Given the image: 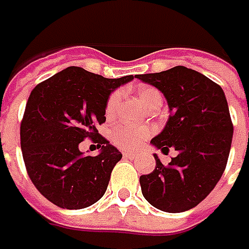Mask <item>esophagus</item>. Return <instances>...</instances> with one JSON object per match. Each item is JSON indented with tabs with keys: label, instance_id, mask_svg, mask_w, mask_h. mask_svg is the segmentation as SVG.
I'll list each match as a JSON object with an SVG mask.
<instances>
[{
	"label": "esophagus",
	"instance_id": "1",
	"mask_svg": "<svg viewBox=\"0 0 249 249\" xmlns=\"http://www.w3.org/2000/svg\"><path fill=\"white\" fill-rule=\"evenodd\" d=\"M123 157H124V158H129V159L136 158V155H134L133 152H123Z\"/></svg>",
	"mask_w": 249,
	"mask_h": 249
}]
</instances>
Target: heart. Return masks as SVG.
Returning a JSON list of instances; mask_svg holds the SVG:
<instances>
[{
    "mask_svg": "<svg viewBox=\"0 0 249 249\" xmlns=\"http://www.w3.org/2000/svg\"><path fill=\"white\" fill-rule=\"evenodd\" d=\"M119 92L115 91L109 95V98L107 101L105 105V113L107 116H113L118 102H119ZM137 98L140 104L148 109L149 107L155 102L162 101L160 92L154 87H140L137 90ZM151 136V130L148 127H142V126H131V124H119L110 133V140L112 142L120 149H126V151H134L137 149Z\"/></svg>",
    "mask_w": 249,
    "mask_h": 249,
    "instance_id": "obj_1",
    "label": "heart"
}]
</instances>
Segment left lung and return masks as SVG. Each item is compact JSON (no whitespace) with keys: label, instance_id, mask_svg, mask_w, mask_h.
Masks as SVG:
<instances>
[{"label":"left lung","instance_id":"left-lung-1","mask_svg":"<svg viewBox=\"0 0 249 249\" xmlns=\"http://www.w3.org/2000/svg\"><path fill=\"white\" fill-rule=\"evenodd\" d=\"M137 79L157 87L170 112L165 129L151 144L163 154L170 148L177 151L167 166L154 154V172L140 177L142 196L163 212H184L205 199L227 165L233 123L225 92L202 73L186 66L137 74Z\"/></svg>","mask_w":249,"mask_h":249}]
</instances>
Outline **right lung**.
Instances as JSON below:
<instances>
[{"mask_svg": "<svg viewBox=\"0 0 249 249\" xmlns=\"http://www.w3.org/2000/svg\"><path fill=\"white\" fill-rule=\"evenodd\" d=\"M133 79V74L107 79L69 66L30 92L20 123L22 155L32 183L56 206L83 209L105 194L122 154L97 126L107 120L110 92ZM86 138L101 147L97 157H86L78 149Z\"/></svg>", "mask_w": 249, "mask_h": 249, "instance_id": "right-lung-1", "label": "right lung"}]
</instances>
